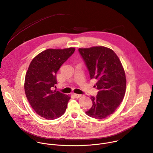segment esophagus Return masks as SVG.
Here are the masks:
<instances>
[{
  "instance_id": "1",
  "label": "esophagus",
  "mask_w": 153,
  "mask_h": 153,
  "mask_svg": "<svg viewBox=\"0 0 153 153\" xmlns=\"http://www.w3.org/2000/svg\"><path fill=\"white\" fill-rule=\"evenodd\" d=\"M74 96L76 97V98H80V97H82V94H76V93H74Z\"/></svg>"
}]
</instances>
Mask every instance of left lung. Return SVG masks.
Wrapping results in <instances>:
<instances>
[{
	"instance_id": "left-lung-1",
	"label": "left lung",
	"mask_w": 153,
	"mask_h": 153,
	"mask_svg": "<svg viewBox=\"0 0 153 153\" xmlns=\"http://www.w3.org/2000/svg\"><path fill=\"white\" fill-rule=\"evenodd\" d=\"M79 52L90 79L98 80L96 85L99 90L96 97L91 96L93 104L85 113L94 118H105L115 112L124 98L126 79L123 67L117 54L109 48L94 46L79 48Z\"/></svg>"
}]
</instances>
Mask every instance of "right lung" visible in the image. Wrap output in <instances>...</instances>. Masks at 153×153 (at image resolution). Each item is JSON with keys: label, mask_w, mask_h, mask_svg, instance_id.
<instances>
[{"label": "right lung", "mask_w": 153, "mask_h": 153, "mask_svg": "<svg viewBox=\"0 0 153 153\" xmlns=\"http://www.w3.org/2000/svg\"><path fill=\"white\" fill-rule=\"evenodd\" d=\"M74 51V48L48 49L32 60L25 74L24 90L27 100L40 117L54 120L64 114L71 96L52 88L57 83L59 68Z\"/></svg>", "instance_id": "1"}]
</instances>
